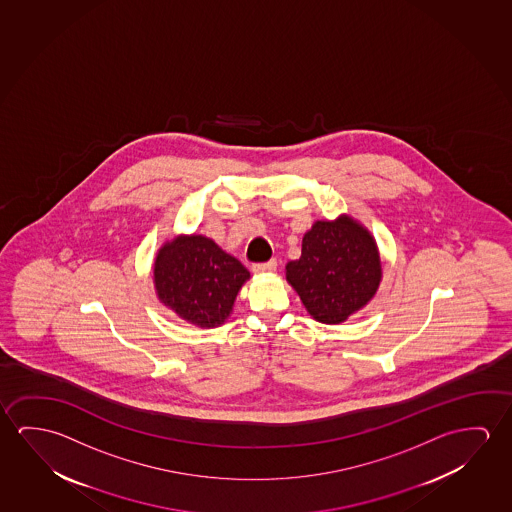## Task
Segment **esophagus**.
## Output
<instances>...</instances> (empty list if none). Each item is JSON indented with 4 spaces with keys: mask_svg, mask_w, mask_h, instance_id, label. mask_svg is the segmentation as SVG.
<instances>
[{
    "mask_svg": "<svg viewBox=\"0 0 512 512\" xmlns=\"http://www.w3.org/2000/svg\"><path fill=\"white\" fill-rule=\"evenodd\" d=\"M276 270V260H270L267 261V263H258V265H254V267H252V272H254V274H272V272H276Z\"/></svg>",
    "mask_w": 512,
    "mask_h": 512,
    "instance_id": "esophagus-1",
    "label": "esophagus"
}]
</instances>
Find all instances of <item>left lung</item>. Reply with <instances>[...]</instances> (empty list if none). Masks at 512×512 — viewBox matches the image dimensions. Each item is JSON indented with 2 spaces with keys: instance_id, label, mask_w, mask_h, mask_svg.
<instances>
[{
  "instance_id": "obj_1",
  "label": "left lung",
  "mask_w": 512,
  "mask_h": 512,
  "mask_svg": "<svg viewBox=\"0 0 512 512\" xmlns=\"http://www.w3.org/2000/svg\"><path fill=\"white\" fill-rule=\"evenodd\" d=\"M284 270L311 317L341 324L374 299L382 281L381 252L374 235L343 213L317 220L302 238L301 258Z\"/></svg>"
}]
</instances>
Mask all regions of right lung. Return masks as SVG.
Instances as JSON below:
<instances>
[{
  "mask_svg": "<svg viewBox=\"0 0 512 512\" xmlns=\"http://www.w3.org/2000/svg\"><path fill=\"white\" fill-rule=\"evenodd\" d=\"M251 277L249 270L211 238L179 235L156 252V297L181 320L201 329L228 320L236 295Z\"/></svg>",
  "mask_w": 512,
  "mask_h": 512,
  "instance_id": "1",
  "label": "right lung"
}]
</instances>
